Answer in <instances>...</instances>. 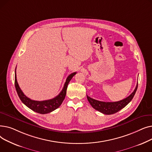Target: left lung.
I'll use <instances>...</instances> for the list:
<instances>
[{"label":"left lung","mask_w":152,"mask_h":152,"mask_svg":"<svg viewBox=\"0 0 152 152\" xmlns=\"http://www.w3.org/2000/svg\"><path fill=\"white\" fill-rule=\"evenodd\" d=\"M137 86H138V83L136 87H135L134 91L129 95V96L118 102H101V101H99L97 100H95L94 99H92L90 97L87 96V98L89 102L90 103V104L91 105V106L95 110H96L105 115H112L117 113L118 111L124 108L132 100L135 92H136Z\"/></svg>","instance_id":"8db88e82"}]
</instances>
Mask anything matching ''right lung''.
Wrapping results in <instances>:
<instances>
[{
	"label": "right lung",
	"instance_id": "obj_1",
	"mask_svg": "<svg viewBox=\"0 0 152 152\" xmlns=\"http://www.w3.org/2000/svg\"><path fill=\"white\" fill-rule=\"evenodd\" d=\"M76 74V72H75V73H71L68 76V77L66 78V82L65 84H64L62 91L57 97H55L52 99L47 100L36 101L31 100L29 98L27 97L20 88L17 79L16 69L15 73V86L16 91H17V94L18 95V97H20V100L24 104L31 110L35 111V112H37L40 114H47L50 113L52 111L58 108L61 105L63 101L65 99V97L66 96V89L68 83L71 81L72 77H73Z\"/></svg>",
	"mask_w": 152,
	"mask_h": 152
}]
</instances>
